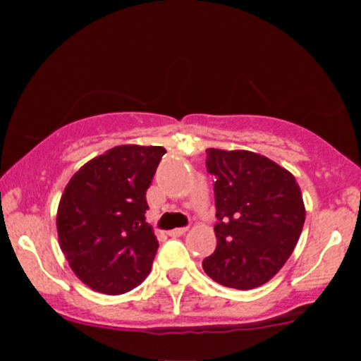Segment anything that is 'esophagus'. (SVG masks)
Here are the masks:
<instances>
[{
  "label": "esophagus",
  "mask_w": 361,
  "mask_h": 361,
  "mask_svg": "<svg viewBox=\"0 0 361 361\" xmlns=\"http://www.w3.org/2000/svg\"><path fill=\"white\" fill-rule=\"evenodd\" d=\"M186 227H178V229H173V231H169V235H171V238H178V235H183L185 233H186Z\"/></svg>",
  "instance_id": "34e87169"
}]
</instances>
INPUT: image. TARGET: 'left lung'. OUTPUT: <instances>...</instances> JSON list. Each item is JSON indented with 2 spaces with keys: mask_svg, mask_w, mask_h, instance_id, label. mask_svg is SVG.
Here are the masks:
<instances>
[{
  "mask_svg": "<svg viewBox=\"0 0 361 361\" xmlns=\"http://www.w3.org/2000/svg\"><path fill=\"white\" fill-rule=\"evenodd\" d=\"M207 171L215 180L217 224L214 255L202 267L224 287L251 290L287 263L305 221L295 176L251 151L207 149Z\"/></svg>",
  "mask_w": 361,
  "mask_h": 361,
  "instance_id": "left-lung-1",
  "label": "left lung"
}]
</instances>
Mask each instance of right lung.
<instances>
[{"label": "right lung", "mask_w": 361, "mask_h": 361, "mask_svg": "<svg viewBox=\"0 0 361 361\" xmlns=\"http://www.w3.org/2000/svg\"><path fill=\"white\" fill-rule=\"evenodd\" d=\"M166 149L117 146L74 173L57 209L59 246L74 275L118 295L142 283L157 243L146 222V192Z\"/></svg>", "instance_id": "obj_1"}]
</instances>
